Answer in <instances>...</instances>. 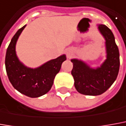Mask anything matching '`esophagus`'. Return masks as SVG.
I'll use <instances>...</instances> for the list:
<instances>
[{"label":"esophagus","instance_id":"34e87169","mask_svg":"<svg viewBox=\"0 0 126 126\" xmlns=\"http://www.w3.org/2000/svg\"><path fill=\"white\" fill-rule=\"evenodd\" d=\"M66 55L67 58H71L73 55V50L71 49H67L66 50Z\"/></svg>","mask_w":126,"mask_h":126}]
</instances>
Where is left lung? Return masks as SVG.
Listing matches in <instances>:
<instances>
[{
    "mask_svg": "<svg viewBox=\"0 0 126 126\" xmlns=\"http://www.w3.org/2000/svg\"><path fill=\"white\" fill-rule=\"evenodd\" d=\"M99 30L106 39L107 50V59L102 65L94 70L81 61L71 60L75 88L85 95H100L106 92L116 80L119 70V52L113 33L105 25H99Z\"/></svg>",
    "mask_w": 126,
    "mask_h": 126,
    "instance_id": "left-lung-1",
    "label": "left lung"
}]
</instances>
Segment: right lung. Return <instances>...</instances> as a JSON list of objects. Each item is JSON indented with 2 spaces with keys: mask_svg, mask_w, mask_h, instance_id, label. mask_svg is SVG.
Returning a JSON list of instances; mask_svg holds the SVG:
<instances>
[{
  "mask_svg": "<svg viewBox=\"0 0 126 126\" xmlns=\"http://www.w3.org/2000/svg\"><path fill=\"white\" fill-rule=\"evenodd\" d=\"M25 26L17 31L7 47L5 56L6 72L10 83L16 90L29 97L36 98L44 95L50 90L54 77L59 73L66 57L65 55L61 56L36 69L23 65L16 56L15 46Z\"/></svg>",
  "mask_w": 126,
  "mask_h": 126,
  "instance_id": "add662e5",
  "label": "right lung"
}]
</instances>
